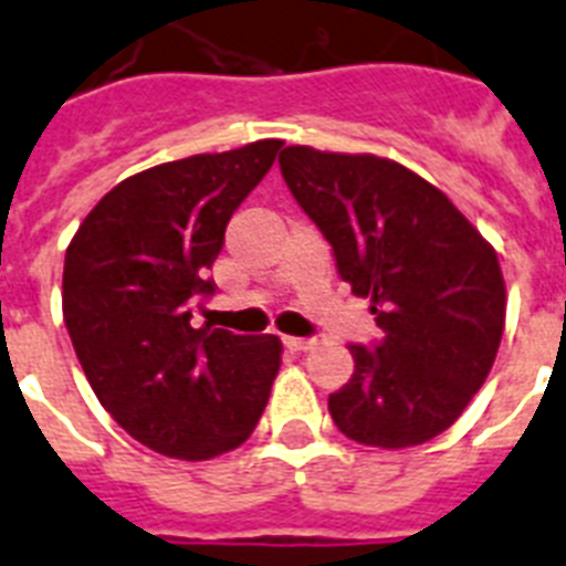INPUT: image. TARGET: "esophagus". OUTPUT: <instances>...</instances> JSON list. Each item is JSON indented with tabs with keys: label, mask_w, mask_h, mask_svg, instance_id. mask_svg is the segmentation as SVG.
<instances>
[{
	"label": "esophagus",
	"mask_w": 566,
	"mask_h": 566,
	"mask_svg": "<svg viewBox=\"0 0 566 566\" xmlns=\"http://www.w3.org/2000/svg\"><path fill=\"white\" fill-rule=\"evenodd\" d=\"M282 343L284 348H291V352H307V348H314V339H305V337H284Z\"/></svg>",
	"instance_id": "1"
}]
</instances>
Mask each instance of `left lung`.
<instances>
[{"label":"left lung","mask_w":566,"mask_h":566,"mask_svg":"<svg viewBox=\"0 0 566 566\" xmlns=\"http://www.w3.org/2000/svg\"><path fill=\"white\" fill-rule=\"evenodd\" d=\"M279 165L384 331L375 348L348 346L355 375L328 398L334 424L371 448L430 442L497 357L506 328L497 252L444 191L392 159L291 145Z\"/></svg>","instance_id":"1"}]
</instances>
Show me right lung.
Listing matches in <instances>:
<instances>
[{
    "label": "right lung",
    "instance_id": "obj_1",
    "mask_svg": "<svg viewBox=\"0 0 566 566\" xmlns=\"http://www.w3.org/2000/svg\"><path fill=\"white\" fill-rule=\"evenodd\" d=\"M279 139L197 154L122 179L77 227L63 319L101 407L163 457L203 462L241 448L268 407L282 339L195 328L232 211Z\"/></svg>",
    "mask_w": 566,
    "mask_h": 566
}]
</instances>
